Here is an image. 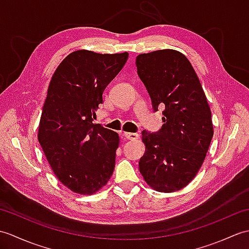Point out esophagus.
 I'll use <instances>...</instances> for the list:
<instances>
[{
  "label": "esophagus",
  "instance_id": "esophagus-1",
  "mask_svg": "<svg viewBox=\"0 0 249 249\" xmlns=\"http://www.w3.org/2000/svg\"><path fill=\"white\" fill-rule=\"evenodd\" d=\"M123 136L127 140H136V139H138V137H139V135L136 133H124Z\"/></svg>",
  "mask_w": 249,
  "mask_h": 249
}]
</instances>
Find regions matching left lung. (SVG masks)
<instances>
[{
	"instance_id": "obj_1",
	"label": "left lung",
	"mask_w": 249,
	"mask_h": 249,
	"mask_svg": "<svg viewBox=\"0 0 249 249\" xmlns=\"http://www.w3.org/2000/svg\"><path fill=\"white\" fill-rule=\"evenodd\" d=\"M137 72L154 111H162L161 128L142 131L145 152L139 160L144 181L160 193H173L193 181L214 134L212 114L199 78L181 52L163 49L136 59Z\"/></svg>"
}]
</instances>
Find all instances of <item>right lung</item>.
I'll use <instances>...</instances> for the list:
<instances>
[{
    "instance_id": "1",
    "label": "right lung",
    "mask_w": 249,
    "mask_h": 249,
    "mask_svg": "<svg viewBox=\"0 0 249 249\" xmlns=\"http://www.w3.org/2000/svg\"><path fill=\"white\" fill-rule=\"evenodd\" d=\"M127 59V52L77 50L51 78L37 137L55 177L73 193L95 194L112 176L119 135L93 121L106 87Z\"/></svg>"
}]
</instances>
